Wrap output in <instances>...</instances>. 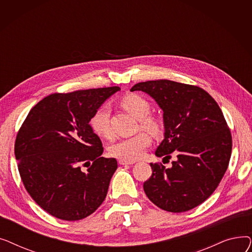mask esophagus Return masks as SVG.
<instances>
[{"label": "esophagus", "instance_id": "obj_1", "mask_svg": "<svg viewBox=\"0 0 252 252\" xmlns=\"http://www.w3.org/2000/svg\"><path fill=\"white\" fill-rule=\"evenodd\" d=\"M118 162H119V164H121V165H130V164H134L135 163L134 161H126V160H124V159H119Z\"/></svg>", "mask_w": 252, "mask_h": 252}]
</instances>
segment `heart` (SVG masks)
<instances>
[{
	"instance_id": "b5f03b06",
	"label": "heart",
	"mask_w": 252,
	"mask_h": 252,
	"mask_svg": "<svg viewBox=\"0 0 252 252\" xmlns=\"http://www.w3.org/2000/svg\"><path fill=\"white\" fill-rule=\"evenodd\" d=\"M121 104L128 113L139 119L140 126L143 129H146L153 134H157L160 130L159 121L153 115H150L151 105L148 100L137 94H128L121 100ZM89 124L92 130L97 136L106 139H110L112 137L109 110L106 106H100L94 111ZM150 144L151 139L148 134L142 131L133 137L118 140L111 145L109 151L114 157L122 158L124 160L134 161L144 155Z\"/></svg>"
}]
</instances>
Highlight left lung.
I'll return each mask as SVG.
<instances>
[{
  "label": "left lung",
  "instance_id": "left-lung-1",
  "mask_svg": "<svg viewBox=\"0 0 252 252\" xmlns=\"http://www.w3.org/2000/svg\"><path fill=\"white\" fill-rule=\"evenodd\" d=\"M130 91L147 93L163 110L164 139L155 155L178 157L169 168L150 163L145 193L170 213L201 204L218 188L231 158L232 135L220 106L203 89L167 79L139 83Z\"/></svg>",
  "mask_w": 252,
  "mask_h": 252
}]
</instances>
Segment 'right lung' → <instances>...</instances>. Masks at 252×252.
Returning a JSON list of instances; mask_svg holds the SVG:
<instances>
[{"mask_svg": "<svg viewBox=\"0 0 252 252\" xmlns=\"http://www.w3.org/2000/svg\"><path fill=\"white\" fill-rule=\"evenodd\" d=\"M118 87L54 93L32 108L15 140V157L26 191L51 216L87 218L102 204L117 168L102 157L92 114Z\"/></svg>", "mask_w": 252, "mask_h": 252, "instance_id": "right-lung-1", "label": "right lung"}]
</instances>
